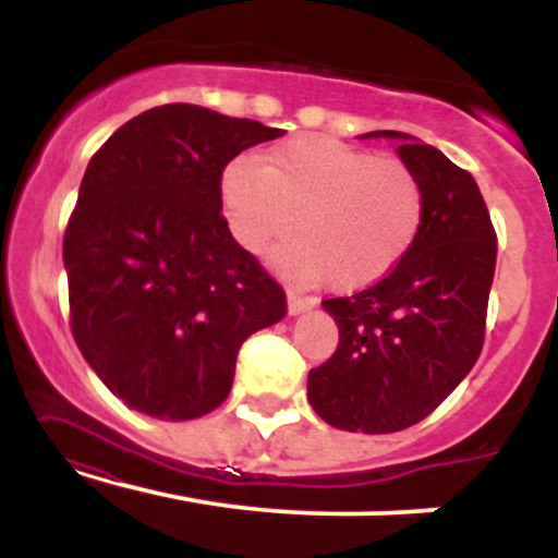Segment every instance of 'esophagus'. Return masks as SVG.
<instances>
[{"label":"esophagus","instance_id":"obj_1","mask_svg":"<svg viewBox=\"0 0 558 558\" xmlns=\"http://www.w3.org/2000/svg\"><path fill=\"white\" fill-rule=\"evenodd\" d=\"M315 304H317V299L301 296L299 291H288V315L291 317L304 315V312H310Z\"/></svg>","mask_w":558,"mask_h":558}]
</instances>
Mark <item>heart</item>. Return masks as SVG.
<instances>
[{
	"label": "heart",
	"instance_id": "heart-1",
	"mask_svg": "<svg viewBox=\"0 0 558 558\" xmlns=\"http://www.w3.org/2000/svg\"><path fill=\"white\" fill-rule=\"evenodd\" d=\"M230 233L248 252L299 235L272 252V265L301 283L330 280L354 291L380 280L412 248L425 217V189L401 159L336 138L304 136L257 162L239 157L220 175Z\"/></svg>",
	"mask_w": 558,
	"mask_h": 558
}]
</instances>
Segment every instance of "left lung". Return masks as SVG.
I'll return each mask as SVG.
<instances>
[{
	"instance_id": "obj_1",
	"label": "left lung",
	"mask_w": 558,
	"mask_h": 558,
	"mask_svg": "<svg viewBox=\"0 0 558 558\" xmlns=\"http://www.w3.org/2000/svg\"><path fill=\"white\" fill-rule=\"evenodd\" d=\"M420 175L425 217L412 248L380 283L323 301L338 325V349L306 380L312 409L349 433H399L417 425L464 380L483 349L496 272V230L475 178L444 151L399 131Z\"/></svg>"
}]
</instances>
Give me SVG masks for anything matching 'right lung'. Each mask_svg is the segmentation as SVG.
Here are the masks:
<instances>
[{"instance_id": "add662e5", "label": "right lung", "mask_w": 558, "mask_h": 558, "mask_svg": "<svg viewBox=\"0 0 558 558\" xmlns=\"http://www.w3.org/2000/svg\"><path fill=\"white\" fill-rule=\"evenodd\" d=\"M283 133L165 105L120 125L88 162L62 243L70 328L125 407L204 417L228 399L241 343L283 319V288L220 215L226 165Z\"/></svg>"}]
</instances>
